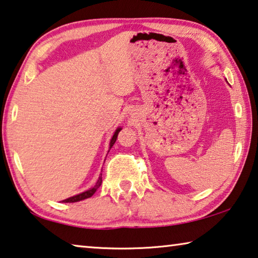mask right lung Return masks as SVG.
Returning <instances> with one entry per match:
<instances>
[{
  "label": "right lung",
  "instance_id": "add662e5",
  "mask_svg": "<svg viewBox=\"0 0 258 258\" xmlns=\"http://www.w3.org/2000/svg\"><path fill=\"white\" fill-rule=\"evenodd\" d=\"M120 130H121L120 127H118V128L116 130V132H114L113 137H112V139H111V141H110V148H111L114 142H116L117 137H118V133L120 132ZM101 183H102V175H100L99 180L96 181L95 186L92 187L91 189L86 190V191H84V193H80V194H78V195L72 196V198H69V199H67V200H64L63 202H65V203H73V202H79V201H83V200H85V199L91 198V196H93V194L95 193V191L97 190V188H99V187L101 186Z\"/></svg>",
  "mask_w": 258,
  "mask_h": 258
}]
</instances>
